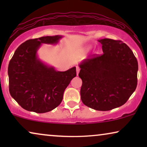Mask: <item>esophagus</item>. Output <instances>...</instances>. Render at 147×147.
Returning <instances> with one entry per match:
<instances>
[{
    "instance_id": "obj_1",
    "label": "esophagus",
    "mask_w": 147,
    "mask_h": 147,
    "mask_svg": "<svg viewBox=\"0 0 147 147\" xmlns=\"http://www.w3.org/2000/svg\"><path fill=\"white\" fill-rule=\"evenodd\" d=\"M80 70V67H78V66H76V72H77V75H78V74H79Z\"/></svg>"
}]
</instances>
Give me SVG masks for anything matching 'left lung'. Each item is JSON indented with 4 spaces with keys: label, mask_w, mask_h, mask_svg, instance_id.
<instances>
[{
    "label": "left lung",
    "mask_w": 147,
    "mask_h": 147,
    "mask_svg": "<svg viewBox=\"0 0 147 147\" xmlns=\"http://www.w3.org/2000/svg\"><path fill=\"white\" fill-rule=\"evenodd\" d=\"M103 54H94L79 66L84 104L108 111L126 103L137 86L138 61L129 47L120 40L102 39Z\"/></svg>",
    "instance_id": "8db88e82"
}]
</instances>
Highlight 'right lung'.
<instances>
[{"label": "right lung", "instance_id": "1", "mask_svg": "<svg viewBox=\"0 0 147 147\" xmlns=\"http://www.w3.org/2000/svg\"><path fill=\"white\" fill-rule=\"evenodd\" d=\"M61 37L46 36L27 40L16 49L9 62V92L26 110L45 113L57 107L65 88L76 76V67L58 71L37 57L41 44H56Z\"/></svg>", "mask_w": 147, "mask_h": 147}]
</instances>
